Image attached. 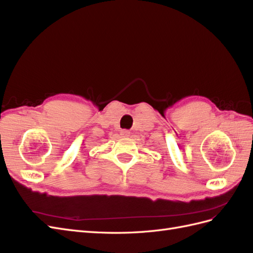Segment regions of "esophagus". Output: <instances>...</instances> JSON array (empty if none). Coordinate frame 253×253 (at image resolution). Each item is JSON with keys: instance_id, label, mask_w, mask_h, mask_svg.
<instances>
[{"instance_id": "obj_1", "label": "esophagus", "mask_w": 253, "mask_h": 253, "mask_svg": "<svg viewBox=\"0 0 253 253\" xmlns=\"http://www.w3.org/2000/svg\"><path fill=\"white\" fill-rule=\"evenodd\" d=\"M120 134H121L122 136H128V134H129V131H128V129H121Z\"/></svg>"}]
</instances>
